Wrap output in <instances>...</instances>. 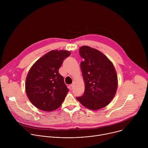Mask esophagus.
Returning <instances> with one entry per match:
<instances>
[{"mask_svg": "<svg viewBox=\"0 0 148 148\" xmlns=\"http://www.w3.org/2000/svg\"><path fill=\"white\" fill-rule=\"evenodd\" d=\"M73 86L72 85V84H71V85H70V86H69V90H70V91H71V90H73Z\"/></svg>", "mask_w": 148, "mask_h": 148, "instance_id": "1", "label": "esophagus"}]
</instances>
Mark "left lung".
<instances>
[{"label":"left lung","instance_id":"obj_1","mask_svg":"<svg viewBox=\"0 0 148 148\" xmlns=\"http://www.w3.org/2000/svg\"><path fill=\"white\" fill-rule=\"evenodd\" d=\"M84 59L80 66L85 82L83 95L77 99L85 107L97 110L108 105L118 87V77L112 62L99 50L83 46L79 50Z\"/></svg>","mask_w":148,"mask_h":148}]
</instances>
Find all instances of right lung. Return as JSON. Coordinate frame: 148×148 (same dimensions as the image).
Listing matches in <instances>:
<instances>
[{"label":"right lung","instance_id":"add662e5","mask_svg":"<svg viewBox=\"0 0 148 148\" xmlns=\"http://www.w3.org/2000/svg\"><path fill=\"white\" fill-rule=\"evenodd\" d=\"M70 54L67 50H51L30 68L26 79V92L30 101L38 109L54 111L64 101L69 89L58 70Z\"/></svg>","mask_w":148,"mask_h":148}]
</instances>
